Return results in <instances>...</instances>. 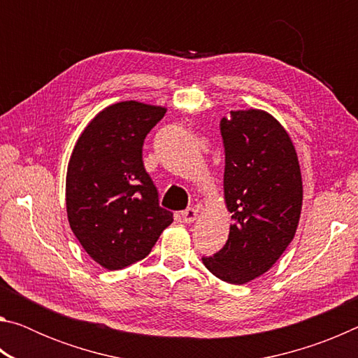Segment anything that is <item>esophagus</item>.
Listing matches in <instances>:
<instances>
[{
    "label": "esophagus",
    "instance_id": "34e87169",
    "mask_svg": "<svg viewBox=\"0 0 358 358\" xmlns=\"http://www.w3.org/2000/svg\"><path fill=\"white\" fill-rule=\"evenodd\" d=\"M197 211H199V210H197L196 207H189V208H186L185 211H181V217H183V222L191 224V222L196 221Z\"/></svg>",
    "mask_w": 358,
    "mask_h": 358
}]
</instances>
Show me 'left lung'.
<instances>
[{"instance_id": "obj_1", "label": "left lung", "mask_w": 358, "mask_h": 358, "mask_svg": "<svg viewBox=\"0 0 358 358\" xmlns=\"http://www.w3.org/2000/svg\"><path fill=\"white\" fill-rule=\"evenodd\" d=\"M224 197L232 213L222 250L202 257L220 280L245 284L268 271L299 226L303 186L294 143L264 110H232L220 123Z\"/></svg>"}]
</instances>
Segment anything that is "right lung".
<instances>
[{
	"mask_svg": "<svg viewBox=\"0 0 358 358\" xmlns=\"http://www.w3.org/2000/svg\"><path fill=\"white\" fill-rule=\"evenodd\" d=\"M166 115L164 107L124 101L90 121L72 151L66 208L72 232L107 270L145 259L173 213L143 167L142 147Z\"/></svg>",
	"mask_w": 358,
	"mask_h": 358,
	"instance_id": "add662e5",
	"label": "right lung"
}]
</instances>
